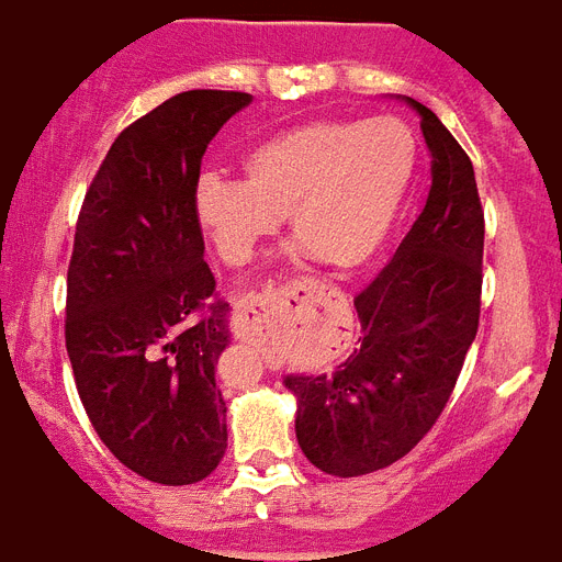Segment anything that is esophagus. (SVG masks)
<instances>
[{
    "instance_id": "34e87169",
    "label": "esophagus",
    "mask_w": 562,
    "mask_h": 562,
    "mask_svg": "<svg viewBox=\"0 0 562 562\" xmlns=\"http://www.w3.org/2000/svg\"><path fill=\"white\" fill-rule=\"evenodd\" d=\"M282 305L277 294H250L241 296L234 305V331L241 340H259L266 335L268 326L280 317Z\"/></svg>"
}]
</instances>
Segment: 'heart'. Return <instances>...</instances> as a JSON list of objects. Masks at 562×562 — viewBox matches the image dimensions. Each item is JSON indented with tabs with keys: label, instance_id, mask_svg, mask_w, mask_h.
Instances as JSON below:
<instances>
[{
	"label": "heart",
	"instance_id": "heart-1",
	"mask_svg": "<svg viewBox=\"0 0 562 562\" xmlns=\"http://www.w3.org/2000/svg\"><path fill=\"white\" fill-rule=\"evenodd\" d=\"M415 167L418 140L401 117H312L257 140L245 181L204 172L195 218L227 266H245L289 216L303 257L355 271L390 239Z\"/></svg>",
	"mask_w": 562,
	"mask_h": 562
}]
</instances>
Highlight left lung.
<instances>
[{
    "instance_id": "obj_1",
    "label": "left lung",
    "mask_w": 562,
    "mask_h": 562,
    "mask_svg": "<svg viewBox=\"0 0 562 562\" xmlns=\"http://www.w3.org/2000/svg\"><path fill=\"white\" fill-rule=\"evenodd\" d=\"M430 193L390 266L355 296L360 337L328 375H285L305 459L328 476L390 468L430 432L479 328L485 213L459 140L418 100Z\"/></svg>"
}]
</instances>
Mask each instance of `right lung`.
<instances>
[{"instance_id":"add662e5","label":"right lung","mask_w":562,"mask_h":562,"mask_svg":"<svg viewBox=\"0 0 562 562\" xmlns=\"http://www.w3.org/2000/svg\"><path fill=\"white\" fill-rule=\"evenodd\" d=\"M245 91L193 89L126 126L80 207L68 262L66 349L86 415L117 462L195 485L227 447L216 360L227 303L204 262L193 193Z\"/></svg>"}]
</instances>
